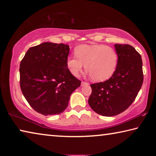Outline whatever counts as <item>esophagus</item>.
I'll return each instance as SVG.
<instances>
[{"mask_svg":"<svg viewBox=\"0 0 156 156\" xmlns=\"http://www.w3.org/2000/svg\"><path fill=\"white\" fill-rule=\"evenodd\" d=\"M88 83H86V82H83V81H82V83H81V86L82 87H83V86H85V85H88Z\"/></svg>","mask_w":156,"mask_h":156,"instance_id":"obj_1","label":"esophagus"}]
</instances>
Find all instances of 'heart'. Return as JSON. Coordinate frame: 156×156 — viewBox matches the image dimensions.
Wrapping results in <instances>:
<instances>
[{
	"instance_id": "obj_1",
	"label": "heart",
	"mask_w": 156,
	"mask_h": 156,
	"mask_svg": "<svg viewBox=\"0 0 156 156\" xmlns=\"http://www.w3.org/2000/svg\"><path fill=\"white\" fill-rule=\"evenodd\" d=\"M76 57L69 56L66 60L69 71L78 76L84 67L94 81L107 80L114 73L118 56L112 47L103 44H82L75 49Z\"/></svg>"
}]
</instances>
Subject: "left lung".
Listing matches in <instances>:
<instances>
[{"mask_svg": "<svg viewBox=\"0 0 156 156\" xmlns=\"http://www.w3.org/2000/svg\"><path fill=\"white\" fill-rule=\"evenodd\" d=\"M118 56L117 67L109 80L91 84L88 100L95 112L103 116H114L132 104L143 83L141 56L129 44H114Z\"/></svg>", "mask_w": 156, "mask_h": 156, "instance_id": "obj_1", "label": "left lung"}]
</instances>
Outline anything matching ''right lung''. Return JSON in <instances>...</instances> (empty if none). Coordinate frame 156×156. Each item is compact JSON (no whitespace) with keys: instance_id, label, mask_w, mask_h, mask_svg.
I'll return each instance as SVG.
<instances>
[{"instance_id":"obj_1","label":"right lung","mask_w":156,"mask_h":156,"mask_svg":"<svg viewBox=\"0 0 156 156\" xmlns=\"http://www.w3.org/2000/svg\"><path fill=\"white\" fill-rule=\"evenodd\" d=\"M69 46L44 42L27 50L20 64V85L28 103L41 114L56 115L67 109L81 81L69 71Z\"/></svg>"}]
</instances>
